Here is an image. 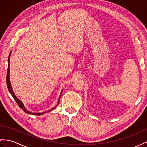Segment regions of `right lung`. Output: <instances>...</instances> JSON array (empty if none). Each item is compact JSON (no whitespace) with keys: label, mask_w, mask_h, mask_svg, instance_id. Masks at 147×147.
<instances>
[{"label":"right lung","mask_w":147,"mask_h":147,"mask_svg":"<svg viewBox=\"0 0 147 147\" xmlns=\"http://www.w3.org/2000/svg\"><path fill=\"white\" fill-rule=\"evenodd\" d=\"M10 55H11V51H10V55H9V58H8V68H7V88H8V89H9V91L10 93V94L12 96L13 98L15 99V100L16 101V102H17V104L18 105V106H19V107L22 109L25 112L27 113V114H32V115H42V114H45V113L49 112L51 111L52 110L55 109L56 107V106H58V104H59V99H60V97H61V94H60V96H59V99H58V104L56 105V106L55 107H53V109H50V110H49V111H46V112H41V113H33V112H30V111H28L27 109H26L25 107V106H24V105L23 104V103H22V102H21V101L17 98V97H16V96L15 95V94L13 93V91L12 88V86H11L10 81V74H10V69H9V68H10V64H9V62H10Z\"/></svg>","instance_id":"right-lung-1"}]
</instances>
